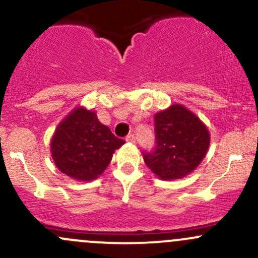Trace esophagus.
<instances>
[{
  "label": "esophagus",
  "instance_id": "1",
  "mask_svg": "<svg viewBox=\"0 0 258 258\" xmlns=\"http://www.w3.org/2000/svg\"><path fill=\"white\" fill-rule=\"evenodd\" d=\"M126 141L130 142V144H135V141H136V139H135L134 135H128V136L126 137Z\"/></svg>",
  "mask_w": 258,
  "mask_h": 258
}]
</instances>
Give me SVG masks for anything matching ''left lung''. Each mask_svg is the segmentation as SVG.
<instances>
[{
  "instance_id": "1",
  "label": "left lung",
  "mask_w": 258,
  "mask_h": 258,
  "mask_svg": "<svg viewBox=\"0 0 258 258\" xmlns=\"http://www.w3.org/2000/svg\"><path fill=\"white\" fill-rule=\"evenodd\" d=\"M156 148L145 153L148 168L163 181L186 177L204 161L210 147V131L196 113L172 103L155 114Z\"/></svg>"
}]
</instances>
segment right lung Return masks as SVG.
Segmentation results:
<instances>
[{"label":"right lung","mask_w":258,"mask_h":258,"mask_svg":"<svg viewBox=\"0 0 258 258\" xmlns=\"http://www.w3.org/2000/svg\"><path fill=\"white\" fill-rule=\"evenodd\" d=\"M123 144L98 121L95 111L79 105L57 124L49 150L62 173L76 181L90 182L102 175L114 151Z\"/></svg>","instance_id":"obj_1"}]
</instances>
